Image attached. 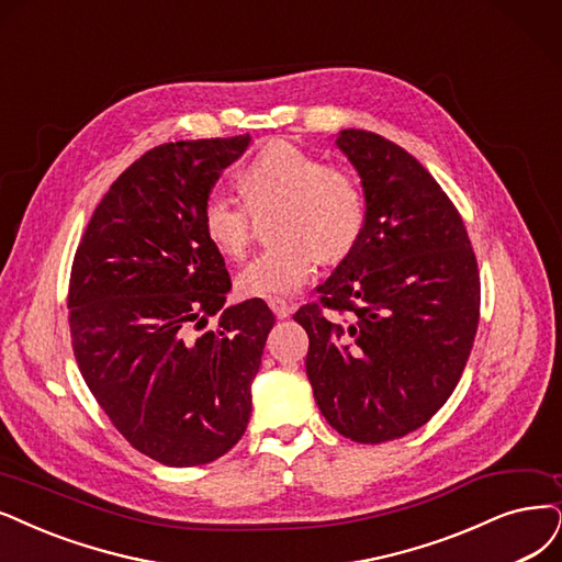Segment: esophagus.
I'll list each match as a JSON object with an SVG mask.
<instances>
[{"label":"esophagus","mask_w":562,"mask_h":562,"mask_svg":"<svg viewBox=\"0 0 562 562\" xmlns=\"http://www.w3.org/2000/svg\"><path fill=\"white\" fill-rule=\"evenodd\" d=\"M268 307L273 310L276 317H280V319H284V317H289V315L294 313V305L286 303L284 299H268Z\"/></svg>","instance_id":"esophagus-1"}]
</instances>
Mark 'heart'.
Masks as SVG:
<instances>
[{
  "label": "heart",
  "mask_w": 562,
  "mask_h": 562,
  "mask_svg": "<svg viewBox=\"0 0 562 562\" xmlns=\"http://www.w3.org/2000/svg\"><path fill=\"white\" fill-rule=\"evenodd\" d=\"M247 207L276 205L270 238L276 243L249 259L238 273V292L280 299L299 292L322 261L349 257L366 226L361 187L349 173L286 140H273L238 173ZM236 199L211 192L201 205V228L224 257H243L249 245L247 211Z\"/></svg>",
  "instance_id": "obj_1"
}]
</instances>
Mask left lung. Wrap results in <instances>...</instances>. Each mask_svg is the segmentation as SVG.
Segmentation results:
<instances>
[{"mask_svg":"<svg viewBox=\"0 0 562 562\" xmlns=\"http://www.w3.org/2000/svg\"><path fill=\"white\" fill-rule=\"evenodd\" d=\"M336 145L361 178L366 226L317 286L322 303L294 319L324 419L380 445L422 428L459 384L480 324V270L459 211L407 150L363 130L338 132Z\"/></svg>","mask_w":562,"mask_h":562,"instance_id":"1","label":"left lung"}]
</instances>
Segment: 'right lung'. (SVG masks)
<instances>
[{
	"instance_id": "1",
	"label": "right lung",
	"mask_w": 562,
	"mask_h": 562,
	"mask_svg": "<svg viewBox=\"0 0 562 562\" xmlns=\"http://www.w3.org/2000/svg\"><path fill=\"white\" fill-rule=\"evenodd\" d=\"M249 140L148 150L103 194L76 249L80 375L127 442L171 468L211 463L243 438L276 324L261 299L224 307L232 278L201 228L205 196ZM215 314V329L193 334Z\"/></svg>"
}]
</instances>
